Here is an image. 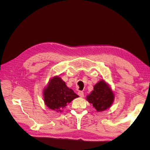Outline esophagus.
<instances>
[{"label":"esophagus","instance_id":"34e87169","mask_svg":"<svg viewBox=\"0 0 150 150\" xmlns=\"http://www.w3.org/2000/svg\"><path fill=\"white\" fill-rule=\"evenodd\" d=\"M78 95L80 97L83 98L84 97V92L81 91H79L78 92Z\"/></svg>","mask_w":150,"mask_h":150}]
</instances>
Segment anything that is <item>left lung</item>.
Returning <instances> with one entry per match:
<instances>
[{
  "mask_svg": "<svg viewBox=\"0 0 150 150\" xmlns=\"http://www.w3.org/2000/svg\"><path fill=\"white\" fill-rule=\"evenodd\" d=\"M86 99L99 112L106 110L111 106L115 95L108 84L101 80L94 86L93 91Z\"/></svg>",
  "mask_w": 150,
  "mask_h": 150,
  "instance_id": "1",
  "label": "left lung"
}]
</instances>
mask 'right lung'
I'll return each mask as SVG.
<instances>
[{"label": "right lung", "instance_id": "1", "mask_svg": "<svg viewBox=\"0 0 150 150\" xmlns=\"http://www.w3.org/2000/svg\"><path fill=\"white\" fill-rule=\"evenodd\" d=\"M43 95L46 105L57 112H62L68 103L79 97L71 89L67 87L65 82L58 76L50 80L44 90Z\"/></svg>", "mask_w": 150, "mask_h": 150}]
</instances>
